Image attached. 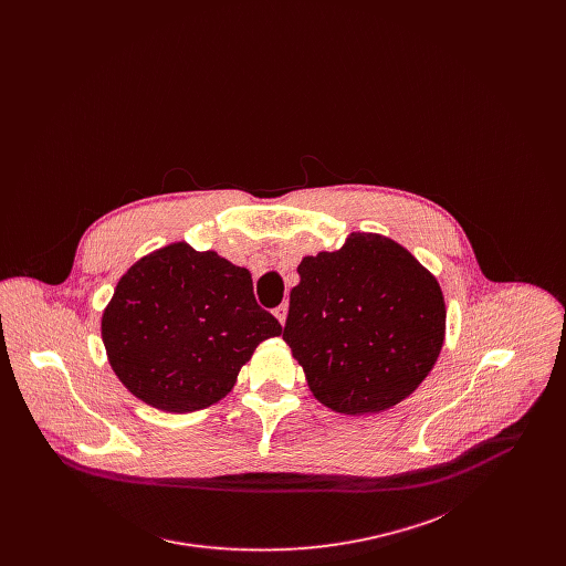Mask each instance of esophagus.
<instances>
[{
  "mask_svg": "<svg viewBox=\"0 0 566 566\" xmlns=\"http://www.w3.org/2000/svg\"><path fill=\"white\" fill-rule=\"evenodd\" d=\"M273 316L280 321V324L286 323V316H289V303H282L273 310Z\"/></svg>",
  "mask_w": 566,
  "mask_h": 566,
  "instance_id": "obj_1",
  "label": "esophagus"
}]
</instances>
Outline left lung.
I'll return each mask as SVG.
<instances>
[{
    "mask_svg": "<svg viewBox=\"0 0 566 566\" xmlns=\"http://www.w3.org/2000/svg\"><path fill=\"white\" fill-rule=\"evenodd\" d=\"M284 342L307 386L337 413H377L431 374L446 339L437 277L401 243L350 233L333 252L303 256Z\"/></svg>",
    "mask_w": 566,
    "mask_h": 566,
    "instance_id": "1",
    "label": "left lung"
}]
</instances>
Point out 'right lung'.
<instances>
[{"label": "right lung", "mask_w": 566, "mask_h": 566, "mask_svg": "<svg viewBox=\"0 0 566 566\" xmlns=\"http://www.w3.org/2000/svg\"><path fill=\"white\" fill-rule=\"evenodd\" d=\"M277 335L250 271L187 242L142 256L102 314L112 371L139 401L169 413L224 399L256 346Z\"/></svg>", "instance_id": "1"}]
</instances>
